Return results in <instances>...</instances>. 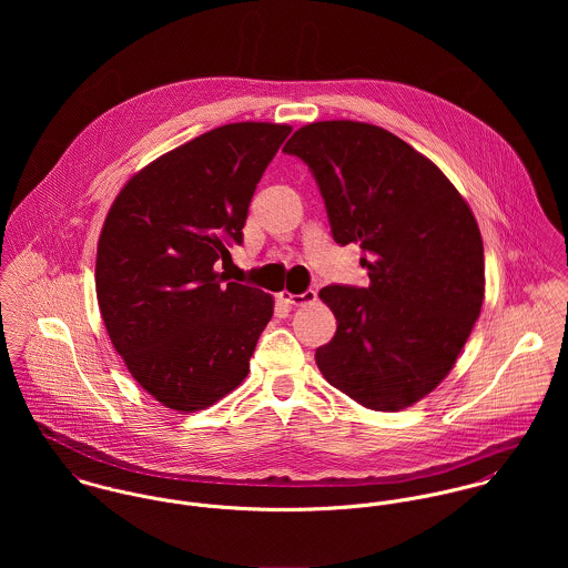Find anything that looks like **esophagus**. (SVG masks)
I'll return each instance as SVG.
<instances>
[{"mask_svg": "<svg viewBox=\"0 0 568 568\" xmlns=\"http://www.w3.org/2000/svg\"><path fill=\"white\" fill-rule=\"evenodd\" d=\"M277 297H280V302H284V304H288V306H304V304L315 302V300H317V293H315L313 288H308V291H304V293H300V295H293V293H288V291H282Z\"/></svg>", "mask_w": 568, "mask_h": 568, "instance_id": "1", "label": "esophagus"}]
</instances>
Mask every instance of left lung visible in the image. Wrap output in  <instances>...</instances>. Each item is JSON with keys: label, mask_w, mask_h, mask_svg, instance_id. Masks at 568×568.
Returning a JSON list of instances; mask_svg holds the SVG:
<instances>
[{"label": "left lung", "mask_w": 568, "mask_h": 568, "mask_svg": "<svg viewBox=\"0 0 568 568\" xmlns=\"http://www.w3.org/2000/svg\"><path fill=\"white\" fill-rule=\"evenodd\" d=\"M324 196L332 239L361 246L367 286L320 297L336 334L317 347L325 381L374 410H400L453 369L479 320V225L446 174L394 133L352 120L302 126L284 146Z\"/></svg>", "instance_id": "left-lung-1"}]
</instances>
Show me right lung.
<instances>
[{
	"label": "right lung",
	"mask_w": 568,
	"mask_h": 568,
	"mask_svg": "<svg viewBox=\"0 0 568 568\" xmlns=\"http://www.w3.org/2000/svg\"><path fill=\"white\" fill-rule=\"evenodd\" d=\"M291 126L225 124L140 170L113 201L95 257L102 322L131 376L192 413L248 374L273 297L227 282L219 262L243 244L248 205Z\"/></svg>",
	"instance_id": "add662e5"
}]
</instances>
